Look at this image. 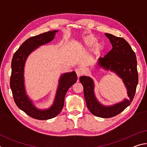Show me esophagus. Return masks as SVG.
<instances>
[{
	"label": "esophagus",
	"instance_id": "obj_1",
	"mask_svg": "<svg viewBox=\"0 0 147 147\" xmlns=\"http://www.w3.org/2000/svg\"><path fill=\"white\" fill-rule=\"evenodd\" d=\"M75 72L77 74V76H78V78L82 75V71L81 69H76Z\"/></svg>",
	"mask_w": 147,
	"mask_h": 147
}]
</instances>
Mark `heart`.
Wrapping results in <instances>:
<instances>
[{
    "label": "heart",
    "mask_w": 147,
    "mask_h": 147,
    "mask_svg": "<svg viewBox=\"0 0 147 147\" xmlns=\"http://www.w3.org/2000/svg\"><path fill=\"white\" fill-rule=\"evenodd\" d=\"M84 45L86 47H91L96 43V39L93 36H89L85 38L84 40ZM102 49V46L100 44H96L94 48V51L95 53H98Z\"/></svg>",
    "instance_id": "1"
}]
</instances>
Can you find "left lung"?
I'll return each instance as SVG.
<instances>
[{
  "label": "left lung",
  "instance_id": "8db88e82",
  "mask_svg": "<svg viewBox=\"0 0 147 147\" xmlns=\"http://www.w3.org/2000/svg\"><path fill=\"white\" fill-rule=\"evenodd\" d=\"M105 35L113 48L104 58H99L98 64L106 70L115 72L123 79L130 99H125L111 106H102L94 96L93 80L89 76H82L80 77V82L84 87V98L91 113L99 117L110 118L122 112L132 102L138 84V73L136 54L128 42L123 38L110 34Z\"/></svg>",
  "mask_w": 147,
  "mask_h": 147
}]
</instances>
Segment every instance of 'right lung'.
Masks as SVG:
<instances>
[{
    "label": "right lung",
    "mask_w": 147,
    "mask_h": 147,
    "mask_svg": "<svg viewBox=\"0 0 147 147\" xmlns=\"http://www.w3.org/2000/svg\"><path fill=\"white\" fill-rule=\"evenodd\" d=\"M56 32L57 30L49 31L30 38L15 53L11 61V74L9 85L15 102L17 107L27 115L38 120H47L54 118L60 113L64 105L66 93L77 80V76L74 71L63 74L59 78V86L54 104L51 108L46 110L37 109L26 94L23 73L24 63L27 57L39 46L53 40Z\"/></svg>",
    "instance_id": "right-lung-1"
}]
</instances>
